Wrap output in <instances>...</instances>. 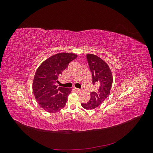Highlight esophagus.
Returning <instances> with one entry per match:
<instances>
[{"label": "esophagus", "instance_id": "1", "mask_svg": "<svg viewBox=\"0 0 153 153\" xmlns=\"http://www.w3.org/2000/svg\"><path fill=\"white\" fill-rule=\"evenodd\" d=\"M74 89H75V90L77 92H80L81 91L80 89H78V88H76V87H74Z\"/></svg>", "mask_w": 153, "mask_h": 153}]
</instances>
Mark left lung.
<instances>
[{"instance_id":"left-lung-1","label":"left lung","mask_w":153,"mask_h":153,"mask_svg":"<svg viewBox=\"0 0 153 153\" xmlns=\"http://www.w3.org/2000/svg\"><path fill=\"white\" fill-rule=\"evenodd\" d=\"M86 57L92 73V84L98 85V89L91 92L88 102L81 105L86 110H92L101 105L109 96L113 78L108 64L101 58L93 54H87Z\"/></svg>"}]
</instances>
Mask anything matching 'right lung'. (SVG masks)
Returning <instances> with one entry per match:
<instances>
[{
  "label": "right lung",
  "instance_id": "obj_1",
  "mask_svg": "<svg viewBox=\"0 0 153 153\" xmlns=\"http://www.w3.org/2000/svg\"><path fill=\"white\" fill-rule=\"evenodd\" d=\"M76 57L74 53L55 54L45 61L37 69L32 89L38 104L47 112H57L65 106L72 89L58 87L55 84L69 62Z\"/></svg>",
  "mask_w": 153,
  "mask_h": 153
}]
</instances>
